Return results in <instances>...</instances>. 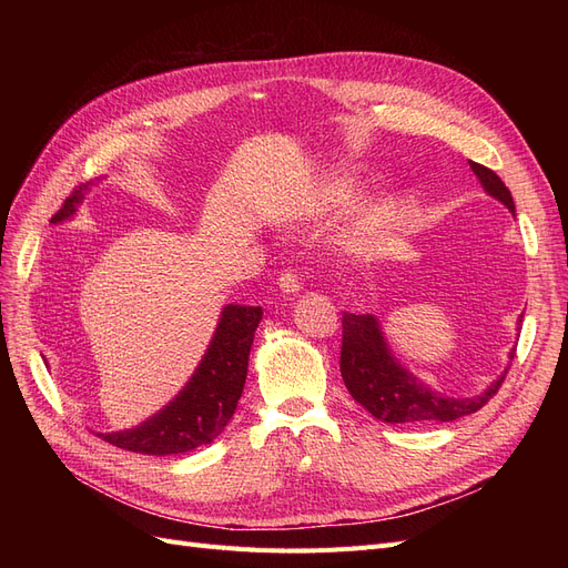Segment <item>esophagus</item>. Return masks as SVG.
<instances>
[{
	"label": "esophagus",
	"instance_id": "obj_1",
	"mask_svg": "<svg viewBox=\"0 0 568 568\" xmlns=\"http://www.w3.org/2000/svg\"><path fill=\"white\" fill-rule=\"evenodd\" d=\"M277 284H280V288L284 291V294H288V296H294V294H298V291H301V280L291 270H284L280 274Z\"/></svg>",
	"mask_w": 568,
	"mask_h": 568
}]
</instances>
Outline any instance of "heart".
<instances>
[{
	"mask_svg": "<svg viewBox=\"0 0 568 568\" xmlns=\"http://www.w3.org/2000/svg\"><path fill=\"white\" fill-rule=\"evenodd\" d=\"M355 199V186L351 180H343V178H336L332 180L329 184L322 186V192L317 196V211L326 213V211H338V209H346V205H351ZM393 220V213L388 205L384 203H374L369 205V209L363 211V215H359L357 220V227H355V234L359 242H376L379 239Z\"/></svg>",
	"mask_w": 568,
	"mask_h": 568,
	"instance_id": "b5f03b06",
	"label": "heart"
}]
</instances>
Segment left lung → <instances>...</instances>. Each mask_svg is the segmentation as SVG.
Returning <instances> with one entry per match:
<instances>
[{
    "mask_svg": "<svg viewBox=\"0 0 568 568\" xmlns=\"http://www.w3.org/2000/svg\"><path fill=\"white\" fill-rule=\"evenodd\" d=\"M474 175L484 184L486 192L495 196L514 213V199L505 182L490 168L469 161ZM524 317V315H521ZM521 322V320H519ZM517 348H511L514 359ZM509 365L497 379L471 398H450L436 388H428L415 374H409L393 357L382 334L379 320L374 315L343 313V343H341V376L348 393L363 405L372 417L386 424H426V422H453L474 415L484 407L497 388L503 386Z\"/></svg>",
    "mask_w": 568,
    "mask_h": 568,
    "instance_id": "1",
    "label": "left lung"
}]
</instances>
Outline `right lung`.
<instances>
[{
    "mask_svg": "<svg viewBox=\"0 0 568 568\" xmlns=\"http://www.w3.org/2000/svg\"><path fill=\"white\" fill-rule=\"evenodd\" d=\"M84 184L63 201L51 222H63L78 213ZM263 320L261 307L225 305L215 336L192 379L159 415L128 432L99 434L120 450L142 455H180L209 445L232 419L246 384L253 334Z\"/></svg>",
    "mask_w": 568,
    "mask_h": 568,
    "instance_id": "obj_1",
    "label": "right lung"
}]
</instances>
